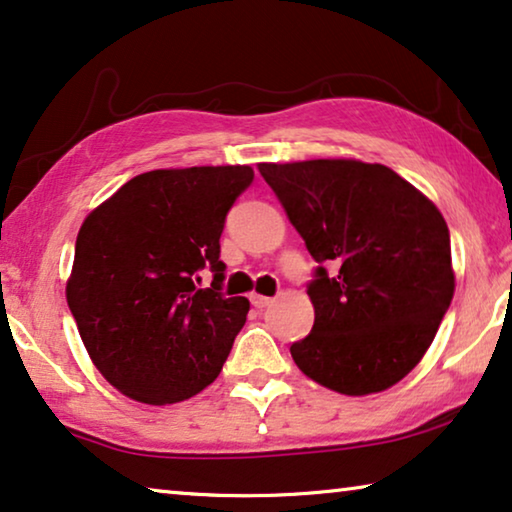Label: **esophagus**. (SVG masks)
Wrapping results in <instances>:
<instances>
[{"label":"esophagus","mask_w":512,"mask_h":512,"mask_svg":"<svg viewBox=\"0 0 512 512\" xmlns=\"http://www.w3.org/2000/svg\"><path fill=\"white\" fill-rule=\"evenodd\" d=\"M250 303H253L255 308L262 310V308H269L273 299H271V296H262V294H250Z\"/></svg>","instance_id":"obj_1"}]
</instances>
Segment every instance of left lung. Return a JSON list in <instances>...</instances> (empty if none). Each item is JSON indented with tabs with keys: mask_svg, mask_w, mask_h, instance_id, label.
<instances>
[{
	"mask_svg": "<svg viewBox=\"0 0 512 512\" xmlns=\"http://www.w3.org/2000/svg\"><path fill=\"white\" fill-rule=\"evenodd\" d=\"M319 264L310 335L289 347L303 375L345 395L379 393L421 361L453 301L451 234L398 172L361 160L259 163Z\"/></svg>",
	"mask_w": 512,
	"mask_h": 512,
	"instance_id": "8db88e82",
	"label": "left lung"
}]
</instances>
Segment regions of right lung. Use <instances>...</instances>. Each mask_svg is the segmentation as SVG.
Here are the masks:
<instances>
[{
  "label": "right lung",
  "instance_id": "obj_1",
  "mask_svg": "<svg viewBox=\"0 0 512 512\" xmlns=\"http://www.w3.org/2000/svg\"><path fill=\"white\" fill-rule=\"evenodd\" d=\"M253 179L248 165L144 172L82 223L66 301L98 372L128 398L188 400L223 370L250 303L220 292V234ZM204 270L214 280L200 290Z\"/></svg>",
  "mask_w": 512,
  "mask_h": 512
}]
</instances>
